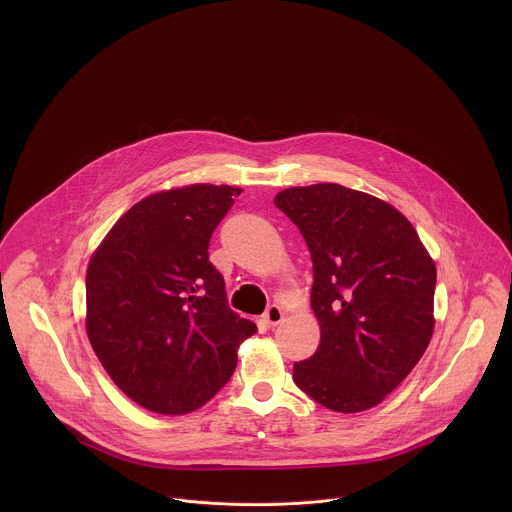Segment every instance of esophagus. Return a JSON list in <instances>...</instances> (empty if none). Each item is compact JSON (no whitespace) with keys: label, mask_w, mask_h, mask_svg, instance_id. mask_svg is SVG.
<instances>
[{"label":"esophagus","mask_w":512,"mask_h":512,"mask_svg":"<svg viewBox=\"0 0 512 512\" xmlns=\"http://www.w3.org/2000/svg\"><path fill=\"white\" fill-rule=\"evenodd\" d=\"M282 318H284V313H282V309L278 305H268L267 311L263 315V322L267 324L268 328H274V326H278L282 322Z\"/></svg>","instance_id":"obj_1"}]
</instances>
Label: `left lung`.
Masks as SVG:
<instances>
[{"mask_svg": "<svg viewBox=\"0 0 512 512\" xmlns=\"http://www.w3.org/2000/svg\"><path fill=\"white\" fill-rule=\"evenodd\" d=\"M274 205L313 259L317 353L293 382L326 409L361 413L395 390L434 332L436 265L390 203L340 184L288 188Z\"/></svg>", "mask_w": 512, "mask_h": 512, "instance_id": "left-lung-1", "label": "left lung"}]
</instances>
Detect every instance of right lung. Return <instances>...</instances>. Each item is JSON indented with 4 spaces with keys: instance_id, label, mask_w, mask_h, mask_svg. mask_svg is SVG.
Wrapping results in <instances>:
<instances>
[{
    "instance_id": "right-lung-1",
    "label": "right lung",
    "mask_w": 512,
    "mask_h": 512,
    "mask_svg": "<svg viewBox=\"0 0 512 512\" xmlns=\"http://www.w3.org/2000/svg\"><path fill=\"white\" fill-rule=\"evenodd\" d=\"M240 188L147 195L105 236L86 272V330L111 380L159 414L192 413L230 380L257 332L226 301L209 242Z\"/></svg>"
}]
</instances>
